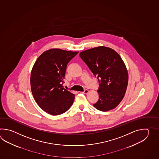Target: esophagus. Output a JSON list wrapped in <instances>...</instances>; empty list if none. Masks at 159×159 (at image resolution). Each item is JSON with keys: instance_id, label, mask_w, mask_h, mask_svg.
<instances>
[{"instance_id": "obj_1", "label": "esophagus", "mask_w": 159, "mask_h": 159, "mask_svg": "<svg viewBox=\"0 0 159 159\" xmlns=\"http://www.w3.org/2000/svg\"><path fill=\"white\" fill-rule=\"evenodd\" d=\"M82 93H84V94H88V93H89V90H87V89H86V90H84V91H83V92H81Z\"/></svg>"}]
</instances>
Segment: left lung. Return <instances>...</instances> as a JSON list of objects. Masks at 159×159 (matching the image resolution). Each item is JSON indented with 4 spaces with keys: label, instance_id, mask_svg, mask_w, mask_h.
<instances>
[{
    "label": "left lung",
    "instance_id": "1",
    "mask_svg": "<svg viewBox=\"0 0 159 159\" xmlns=\"http://www.w3.org/2000/svg\"><path fill=\"white\" fill-rule=\"evenodd\" d=\"M82 60L98 80L99 99L95 108L108 111L118 106L127 90L129 74L119 54L111 48L103 46L82 51Z\"/></svg>",
    "mask_w": 159,
    "mask_h": 159
}]
</instances>
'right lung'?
I'll list each match as a JSON object with an SVG mask.
<instances>
[{
  "label": "right lung",
  "mask_w": 159,
  "mask_h": 159,
  "mask_svg": "<svg viewBox=\"0 0 159 159\" xmlns=\"http://www.w3.org/2000/svg\"><path fill=\"white\" fill-rule=\"evenodd\" d=\"M78 52L51 49L38 57L32 69V93L37 105L52 115H60L71 107L75 95L64 88L66 66Z\"/></svg>",
  "instance_id": "right-lung-1"
}]
</instances>
